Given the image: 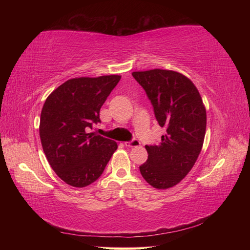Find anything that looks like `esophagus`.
<instances>
[{"label": "esophagus", "mask_w": 250, "mask_h": 250, "mask_svg": "<svg viewBox=\"0 0 250 250\" xmlns=\"http://www.w3.org/2000/svg\"><path fill=\"white\" fill-rule=\"evenodd\" d=\"M140 145H141L140 141H137V140H135V139H133V140L130 141V142H125V146L130 147V148L137 147V146H140Z\"/></svg>", "instance_id": "obj_1"}]
</instances>
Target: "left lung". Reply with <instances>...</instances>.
<instances>
[{
    "mask_svg": "<svg viewBox=\"0 0 250 250\" xmlns=\"http://www.w3.org/2000/svg\"><path fill=\"white\" fill-rule=\"evenodd\" d=\"M144 88L160 126L167 128L159 145L148 146L142 176L156 189H167L187 176L204 143L206 109L199 90L183 74L169 70L133 72Z\"/></svg>",
    "mask_w": 250,
    "mask_h": 250,
    "instance_id": "obj_1",
    "label": "left lung"
}]
</instances>
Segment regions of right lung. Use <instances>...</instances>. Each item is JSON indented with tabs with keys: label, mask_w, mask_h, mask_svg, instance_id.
Returning a JSON list of instances; mask_svg holds the SVG:
<instances>
[{
	"label": "right lung",
	"mask_w": 250,
	"mask_h": 250,
	"mask_svg": "<svg viewBox=\"0 0 250 250\" xmlns=\"http://www.w3.org/2000/svg\"><path fill=\"white\" fill-rule=\"evenodd\" d=\"M120 75L68 79L46 99L40 120L42 147L63 182L83 188L102 175L117 143L88 133Z\"/></svg>",
	"instance_id": "add662e5"
}]
</instances>
